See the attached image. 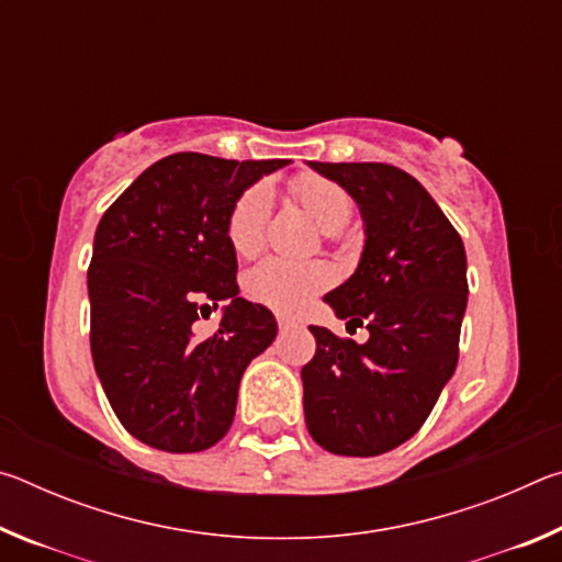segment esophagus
<instances>
[{"mask_svg":"<svg viewBox=\"0 0 562 562\" xmlns=\"http://www.w3.org/2000/svg\"><path fill=\"white\" fill-rule=\"evenodd\" d=\"M278 327H280V331H288L290 327H294V322H292L290 317H284V315H278Z\"/></svg>","mask_w":562,"mask_h":562,"instance_id":"obj_1","label":"esophagus"}]
</instances>
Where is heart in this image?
I'll return each mask as SVG.
<instances>
[{"label": "heart", "instance_id": "b5f03b06", "mask_svg": "<svg viewBox=\"0 0 562 562\" xmlns=\"http://www.w3.org/2000/svg\"><path fill=\"white\" fill-rule=\"evenodd\" d=\"M300 205L317 223L322 233L337 235L355 213V201L345 188L322 176L304 173L292 183ZM272 211L270 183H255L237 198L227 215V240L243 258L262 250L265 227ZM335 282V270L327 262H290L268 258L245 274L247 297L265 304L280 315H294Z\"/></svg>", "mask_w": 562, "mask_h": 562}]
</instances>
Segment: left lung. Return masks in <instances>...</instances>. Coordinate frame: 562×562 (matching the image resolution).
<instances>
[{
    "label": "left lung",
    "mask_w": 562,
    "mask_h": 562,
    "mask_svg": "<svg viewBox=\"0 0 562 562\" xmlns=\"http://www.w3.org/2000/svg\"><path fill=\"white\" fill-rule=\"evenodd\" d=\"M312 170L351 195L364 223V250L325 302L369 339H317L302 367L304 422L322 449L379 456L422 429L459 361L469 300L465 250L449 217L414 176L386 164H317Z\"/></svg>",
    "instance_id": "left-lung-1"
}]
</instances>
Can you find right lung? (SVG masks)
<instances>
[{
    "instance_id": "1",
    "label": "right lung",
    "mask_w": 562,
    "mask_h": 562,
    "mask_svg": "<svg viewBox=\"0 0 562 562\" xmlns=\"http://www.w3.org/2000/svg\"><path fill=\"white\" fill-rule=\"evenodd\" d=\"M290 160L173 154L123 190L93 235L91 357L119 422L154 449L195 453L227 434L250 361L278 337L262 304L237 297L227 215ZM223 299L207 340L192 325Z\"/></svg>"
}]
</instances>
